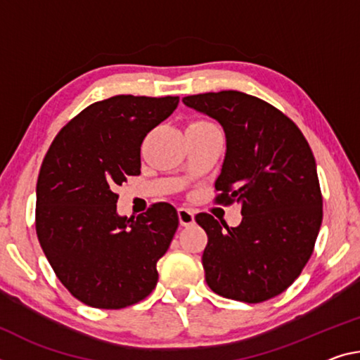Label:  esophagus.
I'll return each instance as SVG.
<instances>
[{
  "instance_id": "obj_1",
  "label": "esophagus",
  "mask_w": 360,
  "mask_h": 360,
  "mask_svg": "<svg viewBox=\"0 0 360 360\" xmlns=\"http://www.w3.org/2000/svg\"><path fill=\"white\" fill-rule=\"evenodd\" d=\"M178 216H179L181 226H191V224H193V211L187 210V208H179L178 210Z\"/></svg>"
}]
</instances>
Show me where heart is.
<instances>
[{
    "instance_id": "1",
    "label": "heart",
    "mask_w": 360,
    "mask_h": 360,
    "mask_svg": "<svg viewBox=\"0 0 360 360\" xmlns=\"http://www.w3.org/2000/svg\"><path fill=\"white\" fill-rule=\"evenodd\" d=\"M207 124H211L208 122H193L191 127H207Z\"/></svg>"
}]
</instances>
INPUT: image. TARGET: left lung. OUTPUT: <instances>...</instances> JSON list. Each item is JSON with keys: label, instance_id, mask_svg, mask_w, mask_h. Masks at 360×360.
I'll return each instance as SVG.
<instances>
[{"label": "left lung", "instance_id": "obj_1", "mask_svg": "<svg viewBox=\"0 0 360 360\" xmlns=\"http://www.w3.org/2000/svg\"><path fill=\"white\" fill-rule=\"evenodd\" d=\"M182 102L218 120L224 129L216 202H237L243 216L237 227L208 213L195 216L208 236L202 256L205 281L224 298L271 300L298 278L322 224L311 147L278 108L240 91L187 96Z\"/></svg>", "mask_w": 360, "mask_h": 360}]
</instances>
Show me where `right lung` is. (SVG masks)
Returning <instances> with one entry per match:
<instances>
[{"mask_svg":"<svg viewBox=\"0 0 360 360\" xmlns=\"http://www.w3.org/2000/svg\"><path fill=\"white\" fill-rule=\"evenodd\" d=\"M178 104V96L131 94L94 102L59 131L43 160L38 240L57 278L84 304L122 309L155 288L178 213L160 202L138 218L120 216L115 191L141 174L142 141Z\"/></svg>","mask_w":360,"mask_h":360,"instance_id":"obj_1","label":"right lung"}]
</instances>
